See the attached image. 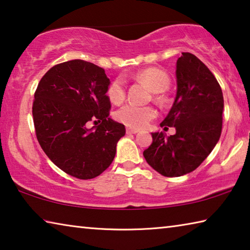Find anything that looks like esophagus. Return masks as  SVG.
Listing matches in <instances>:
<instances>
[{"label": "esophagus", "instance_id": "obj_1", "mask_svg": "<svg viewBox=\"0 0 250 250\" xmlns=\"http://www.w3.org/2000/svg\"><path fill=\"white\" fill-rule=\"evenodd\" d=\"M138 132H139L138 129H132V128L126 129V133H128V134H134V133H138Z\"/></svg>", "mask_w": 250, "mask_h": 250}]
</instances>
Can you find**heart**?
<instances>
[{
  "instance_id": "heart-1",
  "label": "heart",
  "mask_w": 250,
  "mask_h": 250,
  "mask_svg": "<svg viewBox=\"0 0 250 250\" xmlns=\"http://www.w3.org/2000/svg\"><path fill=\"white\" fill-rule=\"evenodd\" d=\"M132 78L135 82L146 83L152 91H154L155 99L160 104L167 103V98L164 91L170 86V77L166 71L155 68V67H149V68L141 69L134 73ZM125 82L122 77H118L113 80L107 89L109 100L116 104L125 100ZM155 116V109L151 105L142 107V105L133 104L124 105L116 112V119L118 121L134 129H140L146 126L152 119H154Z\"/></svg>"
}]
</instances>
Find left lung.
Here are the masks:
<instances>
[{
	"label": "left lung",
	"mask_w": 250,
	"mask_h": 250,
	"mask_svg": "<svg viewBox=\"0 0 250 250\" xmlns=\"http://www.w3.org/2000/svg\"><path fill=\"white\" fill-rule=\"evenodd\" d=\"M177 91L172 108L160 125L174 126L175 134L152 133L143 156L151 167L176 177L201 166L222 133L224 98L217 79L195 55L182 53L176 62Z\"/></svg>",
	"instance_id": "obj_1"
}]
</instances>
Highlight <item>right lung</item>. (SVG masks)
Masks as SVG:
<instances>
[{
  "label": "right lung",
  "instance_id": "obj_1",
  "mask_svg": "<svg viewBox=\"0 0 250 250\" xmlns=\"http://www.w3.org/2000/svg\"><path fill=\"white\" fill-rule=\"evenodd\" d=\"M109 83L104 68L74 59L52 67L34 95L33 120L42 149L55 166L80 180L107 170L125 134V125L109 118ZM92 120L101 125L88 129Z\"/></svg>",
  "mask_w": 250,
  "mask_h": 250
}]
</instances>
